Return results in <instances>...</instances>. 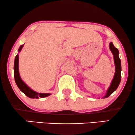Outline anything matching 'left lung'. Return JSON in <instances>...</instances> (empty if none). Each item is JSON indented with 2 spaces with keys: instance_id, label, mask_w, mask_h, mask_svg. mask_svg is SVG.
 I'll return each instance as SVG.
<instances>
[{
  "instance_id": "1",
  "label": "left lung",
  "mask_w": 135,
  "mask_h": 135,
  "mask_svg": "<svg viewBox=\"0 0 135 135\" xmlns=\"http://www.w3.org/2000/svg\"><path fill=\"white\" fill-rule=\"evenodd\" d=\"M109 49L114 55V64H115V74H114L113 80H112L110 85L109 87L108 91L106 92V95L103 97V98H106L109 97L115 90L117 89L119 86L120 82L121 80V61L119 56V50L117 49L114 47V45L112 44V42H110L109 44Z\"/></svg>"
}]
</instances>
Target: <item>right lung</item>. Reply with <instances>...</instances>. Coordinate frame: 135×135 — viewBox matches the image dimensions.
Listing matches in <instances>:
<instances>
[{
	"instance_id": "add662e5",
	"label": "right lung",
	"mask_w": 135,
	"mask_h": 135,
	"mask_svg": "<svg viewBox=\"0 0 135 135\" xmlns=\"http://www.w3.org/2000/svg\"><path fill=\"white\" fill-rule=\"evenodd\" d=\"M23 45L20 46L19 49H18V52H20L22 48L23 47ZM18 62H19V55L17 54L15 58V62H14V77L15 80L18 87L19 89L23 92V93L25 94L26 96L30 98H44L49 97L50 95V93H38L37 92H36L34 90H32L31 88L29 87L25 82L22 80L21 77H20L19 74V69H18Z\"/></svg>"
}]
</instances>
